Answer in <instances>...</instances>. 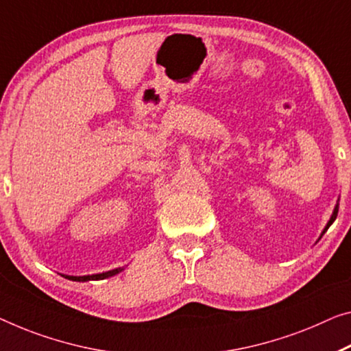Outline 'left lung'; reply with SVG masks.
I'll use <instances>...</instances> for the list:
<instances>
[{
    "label": "left lung",
    "mask_w": 351,
    "mask_h": 351,
    "mask_svg": "<svg viewBox=\"0 0 351 351\" xmlns=\"http://www.w3.org/2000/svg\"><path fill=\"white\" fill-rule=\"evenodd\" d=\"M337 212H339V206H336V208H334V212H332V215H331V218H330V221H328V224H326V228L323 229V232H322V235L325 234V232L328 230V228H330V226L334 223V219H336V217H337Z\"/></svg>",
    "instance_id": "8db88e82"
}]
</instances>
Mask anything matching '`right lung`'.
I'll use <instances>...</instances> for the list:
<instances>
[{
	"instance_id": "1",
	"label": "right lung",
	"mask_w": 351,
	"mask_h": 351,
	"mask_svg": "<svg viewBox=\"0 0 351 351\" xmlns=\"http://www.w3.org/2000/svg\"><path fill=\"white\" fill-rule=\"evenodd\" d=\"M122 268H116L111 269V271H105V273H99V274H88V276H67V274H62L64 278L70 279V281H78V282H86V281H99V279H106L114 276V274L121 273Z\"/></svg>"
}]
</instances>
